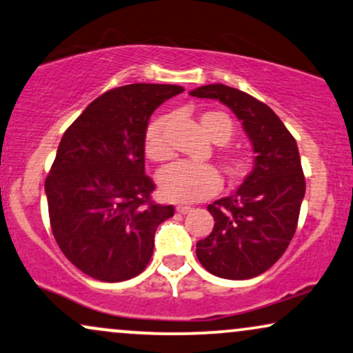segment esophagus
Wrapping results in <instances>:
<instances>
[{"label": "esophagus", "mask_w": 353, "mask_h": 353, "mask_svg": "<svg viewBox=\"0 0 353 353\" xmlns=\"http://www.w3.org/2000/svg\"><path fill=\"white\" fill-rule=\"evenodd\" d=\"M176 210L179 212V214H189V212H192V207H189V205H177Z\"/></svg>", "instance_id": "obj_1"}]
</instances>
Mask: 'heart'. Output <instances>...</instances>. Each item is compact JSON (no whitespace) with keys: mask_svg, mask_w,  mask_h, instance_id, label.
Here are the masks:
<instances>
[{"mask_svg":"<svg viewBox=\"0 0 353 353\" xmlns=\"http://www.w3.org/2000/svg\"><path fill=\"white\" fill-rule=\"evenodd\" d=\"M202 130L214 143L227 144L235 134L232 118L223 112H205L201 117ZM144 152L151 161L164 163L172 158V148L168 139V118L152 120L144 131ZM223 174L232 184H240L253 171V158L250 152L227 150L220 154ZM220 176L210 164L177 161L159 174V189L164 199L171 202L192 203L203 201L217 192Z\"/></svg>","mask_w":353,"mask_h":353,"instance_id":"b5f03b06","label":"heart"}]
</instances>
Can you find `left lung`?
Masks as SVG:
<instances>
[{
  "mask_svg": "<svg viewBox=\"0 0 353 353\" xmlns=\"http://www.w3.org/2000/svg\"><path fill=\"white\" fill-rule=\"evenodd\" d=\"M190 95L227 105L256 154L243 184L207 207L214 230L197 241L195 253L203 268L219 278H254L283 256L298 227L305 192L298 144L278 114L248 93L210 83Z\"/></svg>",
  "mask_w": 353,
  "mask_h": 353,
  "instance_id": "8db88e82",
  "label": "left lung"
}]
</instances>
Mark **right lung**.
<instances>
[{
    "label": "right lung",
    "mask_w": 353,
    "mask_h": 353,
    "mask_svg": "<svg viewBox=\"0 0 353 353\" xmlns=\"http://www.w3.org/2000/svg\"><path fill=\"white\" fill-rule=\"evenodd\" d=\"M179 85L131 83L93 100L67 128L46 177L50 228L59 248L90 278L118 283L146 268L154 233L174 215L151 201L144 131Z\"/></svg>",
    "instance_id": "right-lung-1"
}]
</instances>
